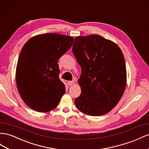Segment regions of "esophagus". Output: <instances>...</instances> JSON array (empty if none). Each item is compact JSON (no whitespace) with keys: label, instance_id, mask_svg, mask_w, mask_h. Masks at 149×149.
Returning a JSON list of instances; mask_svg holds the SVG:
<instances>
[{"label":"esophagus","instance_id":"34e87169","mask_svg":"<svg viewBox=\"0 0 149 149\" xmlns=\"http://www.w3.org/2000/svg\"><path fill=\"white\" fill-rule=\"evenodd\" d=\"M74 82H75V81L73 79V80H72V81H68V84L69 86H70V85H72V84H74Z\"/></svg>","mask_w":149,"mask_h":149}]
</instances>
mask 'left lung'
<instances>
[{"mask_svg": "<svg viewBox=\"0 0 149 149\" xmlns=\"http://www.w3.org/2000/svg\"><path fill=\"white\" fill-rule=\"evenodd\" d=\"M81 67L78 79L81 95L74 100L78 109L90 116L108 113L125 89L127 71L120 47L98 35L74 38L72 48Z\"/></svg>", "mask_w": 149, "mask_h": 149, "instance_id": "left-lung-1", "label": "left lung"}]
</instances>
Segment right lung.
<instances>
[{"instance_id": "add662e5", "label": "right lung", "mask_w": 149, "mask_h": 149, "mask_svg": "<svg viewBox=\"0 0 149 149\" xmlns=\"http://www.w3.org/2000/svg\"><path fill=\"white\" fill-rule=\"evenodd\" d=\"M73 43L71 36L47 33L34 36L23 46L16 82L23 101L33 110L47 112L58 106L66 89L58 61Z\"/></svg>"}]
</instances>
